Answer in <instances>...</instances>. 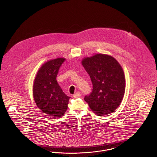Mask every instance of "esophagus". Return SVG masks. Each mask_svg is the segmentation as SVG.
Segmentation results:
<instances>
[{
	"label": "esophagus",
	"instance_id": "1",
	"mask_svg": "<svg viewBox=\"0 0 157 157\" xmlns=\"http://www.w3.org/2000/svg\"><path fill=\"white\" fill-rule=\"evenodd\" d=\"M81 96V94L79 92H75V94L73 95V97L74 98H78Z\"/></svg>",
	"mask_w": 157,
	"mask_h": 157
}]
</instances>
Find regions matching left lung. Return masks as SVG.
Segmentation results:
<instances>
[{"label":"left lung","instance_id":"8db88e82","mask_svg":"<svg viewBox=\"0 0 157 157\" xmlns=\"http://www.w3.org/2000/svg\"><path fill=\"white\" fill-rule=\"evenodd\" d=\"M82 63L93 85L85 101L98 115L110 114L119 106L124 95L125 81L122 68L117 60L105 54L86 58Z\"/></svg>","mask_w":157,"mask_h":157}]
</instances>
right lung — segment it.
Masks as SVG:
<instances>
[{"instance_id": "1", "label": "right lung", "mask_w": 157, "mask_h": 157, "mask_svg": "<svg viewBox=\"0 0 157 157\" xmlns=\"http://www.w3.org/2000/svg\"><path fill=\"white\" fill-rule=\"evenodd\" d=\"M65 60L59 58L44 63L37 72L33 86V98L37 107L53 118L61 117L66 112L70 98L63 93L56 80Z\"/></svg>"}]
</instances>
